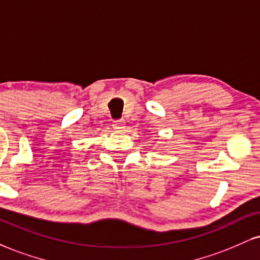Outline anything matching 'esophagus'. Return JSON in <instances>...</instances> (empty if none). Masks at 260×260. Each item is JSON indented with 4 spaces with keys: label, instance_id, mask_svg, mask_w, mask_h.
Segmentation results:
<instances>
[{
    "label": "esophagus",
    "instance_id": "obj_1",
    "mask_svg": "<svg viewBox=\"0 0 260 260\" xmlns=\"http://www.w3.org/2000/svg\"><path fill=\"white\" fill-rule=\"evenodd\" d=\"M124 124H126V121L118 120V121H115L114 123H112V127H114V129H116V131H123Z\"/></svg>",
    "mask_w": 260,
    "mask_h": 260
}]
</instances>
